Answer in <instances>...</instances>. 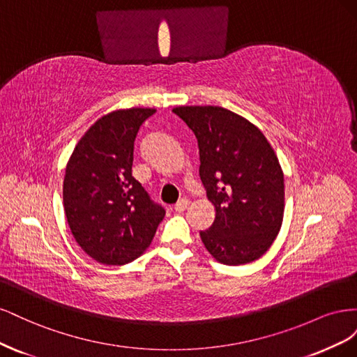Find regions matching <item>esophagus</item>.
Listing matches in <instances>:
<instances>
[{
	"label": "esophagus",
	"instance_id": "obj_1",
	"mask_svg": "<svg viewBox=\"0 0 357 357\" xmlns=\"http://www.w3.org/2000/svg\"><path fill=\"white\" fill-rule=\"evenodd\" d=\"M188 207H189V199L183 198V199H180V201L174 205V210H176L177 213H183Z\"/></svg>",
	"mask_w": 357,
	"mask_h": 357
}]
</instances>
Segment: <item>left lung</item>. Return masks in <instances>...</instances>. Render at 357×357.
Here are the masks:
<instances>
[{"instance_id": "obj_1", "label": "left lung", "mask_w": 357, "mask_h": 357, "mask_svg": "<svg viewBox=\"0 0 357 357\" xmlns=\"http://www.w3.org/2000/svg\"><path fill=\"white\" fill-rule=\"evenodd\" d=\"M199 147V177L215 208L201 240L225 265L261 257L282 228L284 176L261 129L243 116L215 105L172 109Z\"/></svg>"}]
</instances>
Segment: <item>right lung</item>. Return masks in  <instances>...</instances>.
<instances>
[{
  "instance_id": "right-lung-1",
  "label": "right lung",
  "mask_w": 357,
  "mask_h": 357,
  "mask_svg": "<svg viewBox=\"0 0 357 357\" xmlns=\"http://www.w3.org/2000/svg\"><path fill=\"white\" fill-rule=\"evenodd\" d=\"M155 109L116 110L80 138L63 177L71 234L95 261L125 265L152 243L165 208L132 177L134 142Z\"/></svg>"
}]
</instances>
